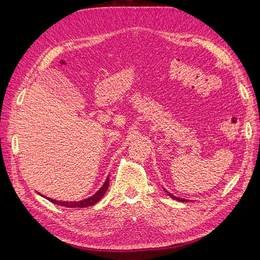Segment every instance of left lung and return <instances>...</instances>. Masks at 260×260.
I'll list each match as a JSON object with an SVG mask.
<instances>
[{
  "label": "left lung",
  "mask_w": 260,
  "mask_h": 260,
  "mask_svg": "<svg viewBox=\"0 0 260 260\" xmlns=\"http://www.w3.org/2000/svg\"><path fill=\"white\" fill-rule=\"evenodd\" d=\"M167 193H168V194H169L171 198H173V199H175V200H178V201H182V202L187 201L186 199H181V198H176V197H174L173 194H171V193H170V192H168V191H167Z\"/></svg>",
  "instance_id": "8db88e82"
}]
</instances>
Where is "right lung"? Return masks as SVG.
<instances>
[{
	"label": "right lung",
	"instance_id": "add662e5",
	"mask_svg": "<svg viewBox=\"0 0 260 260\" xmlns=\"http://www.w3.org/2000/svg\"><path fill=\"white\" fill-rule=\"evenodd\" d=\"M109 186V178L106 179L105 181V183L103 184V186L99 189L95 194L91 196L90 198L85 199V200H81V201H75V202H68V201H57V200H53V199L50 198H47L49 201L54 203V204H59V206H62V207H67V208H86V207H90L93 206V204L97 203L101 199L104 197L105 192L107 191Z\"/></svg>",
	"mask_w": 260,
	"mask_h": 260
}]
</instances>
